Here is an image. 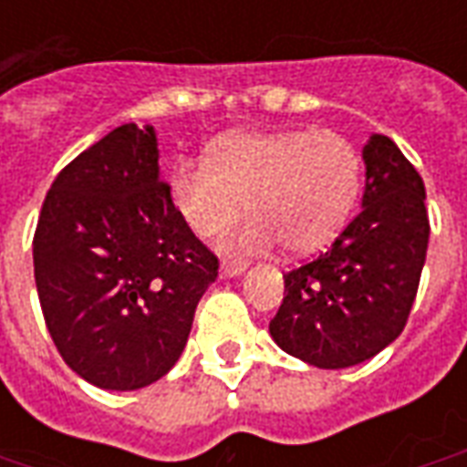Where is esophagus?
<instances>
[{"mask_svg": "<svg viewBox=\"0 0 467 467\" xmlns=\"http://www.w3.org/2000/svg\"><path fill=\"white\" fill-rule=\"evenodd\" d=\"M244 270H247V263H243V260H223V265H220V273H223L224 277H237V275H243Z\"/></svg>", "mask_w": 467, "mask_h": 467, "instance_id": "obj_1", "label": "esophagus"}]
</instances>
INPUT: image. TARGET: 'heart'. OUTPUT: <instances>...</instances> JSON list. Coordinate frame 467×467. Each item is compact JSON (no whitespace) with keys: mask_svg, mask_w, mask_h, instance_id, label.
Masks as SVG:
<instances>
[{"mask_svg":"<svg viewBox=\"0 0 467 467\" xmlns=\"http://www.w3.org/2000/svg\"><path fill=\"white\" fill-rule=\"evenodd\" d=\"M360 182V154L343 134L234 132L214 142L210 162L174 164L170 200L200 237L233 224L250 200L257 214L224 234V253H263L283 240L290 253L305 254L343 230Z\"/></svg>","mask_w":467,"mask_h":467,"instance_id":"1","label":"heart"}]
</instances>
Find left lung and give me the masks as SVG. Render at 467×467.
I'll list each match as a JSON object with an SVG mask.
<instances>
[{"instance_id": "8db88e82", "label": "left lung", "mask_w": 467, "mask_h": 467, "mask_svg": "<svg viewBox=\"0 0 467 467\" xmlns=\"http://www.w3.org/2000/svg\"><path fill=\"white\" fill-rule=\"evenodd\" d=\"M362 160L360 214L327 253L283 275V305L270 320L275 343L323 370L370 360L402 333L428 253L418 170L385 134H372Z\"/></svg>"}]
</instances>
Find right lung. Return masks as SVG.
Instances as JSON below:
<instances>
[{"label":"right lung","mask_w":467,"mask_h":467,"mask_svg":"<svg viewBox=\"0 0 467 467\" xmlns=\"http://www.w3.org/2000/svg\"><path fill=\"white\" fill-rule=\"evenodd\" d=\"M152 124H122L77 154L47 192L35 283L47 330L102 390H140L180 360L217 257L160 177Z\"/></svg>","instance_id":"1"}]
</instances>
